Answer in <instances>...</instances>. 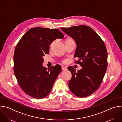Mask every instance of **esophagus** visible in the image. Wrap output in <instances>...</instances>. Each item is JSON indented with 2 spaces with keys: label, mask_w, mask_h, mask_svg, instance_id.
I'll use <instances>...</instances> for the list:
<instances>
[{
  "label": "esophagus",
  "mask_w": 122,
  "mask_h": 122,
  "mask_svg": "<svg viewBox=\"0 0 122 122\" xmlns=\"http://www.w3.org/2000/svg\"><path fill=\"white\" fill-rule=\"evenodd\" d=\"M62 69L63 71H66V70H67V67L66 66H62Z\"/></svg>",
  "instance_id": "obj_1"
}]
</instances>
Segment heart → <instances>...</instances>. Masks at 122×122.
<instances>
[{"mask_svg":"<svg viewBox=\"0 0 122 122\" xmlns=\"http://www.w3.org/2000/svg\"><path fill=\"white\" fill-rule=\"evenodd\" d=\"M73 41L72 39H68L66 41V42H67V41ZM56 41H53V42H52L51 43V45H50V48H52L53 47V46L55 45V44L56 43Z\"/></svg>","mask_w":122,"mask_h":122,"instance_id":"heart-1","label":"heart"}]
</instances>
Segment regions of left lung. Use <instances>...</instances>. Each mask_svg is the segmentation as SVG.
Returning a JSON list of instances; mask_svg holds the SVG:
<instances>
[{
	"label": "left lung",
	"mask_w": 122,
	"mask_h": 122,
	"mask_svg": "<svg viewBox=\"0 0 122 122\" xmlns=\"http://www.w3.org/2000/svg\"><path fill=\"white\" fill-rule=\"evenodd\" d=\"M61 29L72 38L77 44L74 56L82 67L76 71L67 69L72 74L68 83L71 92L79 97H88L99 87L107 68V51L105 44L90 27L79 25Z\"/></svg>",
	"instance_id": "left-lung-1"
}]
</instances>
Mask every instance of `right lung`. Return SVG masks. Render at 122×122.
<instances>
[{
	"label": "right lung",
	"mask_w": 122,
	"mask_h": 122,
	"mask_svg": "<svg viewBox=\"0 0 122 122\" xmlns=\"http://www.w3.org/2000/svg\"><path fill=\"white\" fill-rule=\"evenodd\" d=\"M64 38L57 29L34 27L28 30L17 44L14 54V72L23 90L35 98L48 96L61 71L59 65L47 69L43 56L49 53L50 45Z\"/></svg>",
	"instance_id": "add662e5"
}]
</instances>
